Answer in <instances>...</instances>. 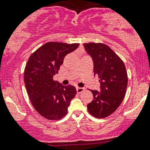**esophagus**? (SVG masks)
<instances>
[{"mask_svg": "<svg viewBox=\"0 0 150 150\" xmlns=\"http://www.w3.org/2000/svg\"><path fill=\"white\" fill-rule=\"evenodd\" d=\"M76 90H77V92H78V93H81L82 92H83V91H84V88L77 87Z\"/></svg>", "mask_w": 150, "mask_h": 150, "instance_id": "esophagus-1", "label": "esophagus"}]
</instances>
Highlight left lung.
Returning a JSON list of instances; mask_svg holds the SVG:
<instances>
[{"label":"left lung","instance_id":"obj_1","mask_svg":"<svg viewBox=\"0 0 150 150\" xmlns=\"http://www.w3.org/2000/svg\"><path fill=\"white\" fill-rule=\"evenodd\" d=\"M83 46L93 60L94 73L100 83V92L91 90L93 100L87 105L88 111L97 118H104L112 114L124 98L128 83L125 65L104 43H86Z\"/></svg>","mask_w":150,"mask_h":150}]
</instances>
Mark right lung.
Here are the masks:
<instances>
[{
	"label": "right lung",
	"instance_id": "1",
	"mask_svg": "<svg viewBox=\"0 0 150 150\" xmlns=\"http://www.w3.org/2000/svg\"><path fill=\"white\" fill-rule=\"evenodd\" d=\"M79 43L47 42L29 58L23 79L30 101L46 119L60 120L67 115L71 100L77 93L72 85L64 86L53 80L64 57L76 50Z\"/></svg>",
	"mask_w": 150,
	"mask_h": 150
}]
</instances>
